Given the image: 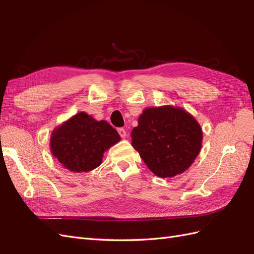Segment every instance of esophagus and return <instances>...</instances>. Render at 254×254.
I'll return each mask as SVG.
<instances>
[{
  "label": "esophagus",
  "mask_w": 254,
  "mask_h": 254,
  "mask_svg": "<svg viewBox=\"0 0 254 254\" xmlns=\"http://www.w3.org/2000/svg\"><path fill=\"white\" fill-rule=\"evenodd\" d=\"M118 131H119V133H120V135L122 137H126L127 136V132H126V130L124 128H119Z\"/></svg>",
  "instance_id": "obj_1"
}]
</instances>
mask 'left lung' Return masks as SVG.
<instances>
[{"instance_id": "obj_1", "label": "left lung", "mask_w": 254, "mask_h": 254, "mask_svg": "<svg viewBox=\"0 0 254 254\" xmlns=\"http://www.w3.org/2000/svg\"><path fill=\"white\" fill-rule=\"evenodd\" d=\"M131 131L132 146L161 178L186 172L201 149L202 129L191 114L174 106L143 111Z\"/></svg>"}]
</instances>
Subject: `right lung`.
I'll return each instance as SVG.
<instances>
[{"label": "right lung", "instance_id": "1", "mask_svg": "<svg viewBox=\"0 0 254 254\" xmlns=\"http://www.w3.org/2000/svg\"><path fill=\"white\" fill-rule=\"evenodd\" d=\"M120 141V134L109 123L79 112L54 129L51 151L66 170L90 172L102 164L104 152Z\"/></svg>", "mask_w": 254, "mask_h": 254}]
</instances>
